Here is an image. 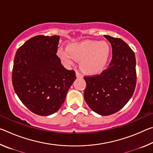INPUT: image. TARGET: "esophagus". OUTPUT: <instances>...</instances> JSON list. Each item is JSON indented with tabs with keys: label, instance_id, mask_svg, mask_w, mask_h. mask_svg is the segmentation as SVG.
<instances>
[{
	"label": "esophagus",
	"instance_id": "34e87169",
	"mask_svg": "<svg viewBox=\"0 0 153 153\" xmlns=\"http://www.w3.org/2000/svg\"><path fill=\"white\" fill-rule=\"evenodd\" d=\"M76 77H77V78H82V77H83L82 74H80L79 72H78V71H76Z\"/></svg>",
	"mask_w": 153,
	"mask_h": 153
}]
</instances>
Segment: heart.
Returning <instances> with one entry per match:
<instances>
[{
	"label": "heart",
	"instance_id": "b5f03b06",
	"mask_svg": "<svg viewBox=\"0 0 153 153\" xmlns=\"http://www.w3.org/2000/svg\"><path fill=\"white\" fill-rule=\"evenodd\" d=\"M109 52V46L107 42L87 40L72 44L68 48H59L57 55L68 66L73 65L77 60L81 61L82 70L87 74H94L105 68Z\"/></svg>",
	"mask_w": 153,
	"mask_h": 153
}]
</instances>
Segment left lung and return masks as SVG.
Instances as JSON below:
<instances>
[{
    "label": "left lung",
    "instance_id": "8db88e82",
    "mask_svg": "<svg viewBox=\"0 0 153 153\" xmlns=\"http://www.w3.org/2000/svg\"><path fill=\"white\" fill-rule=\"evenodd\" d=\"M112 46V59L100 75L85 76L84 99L100 115H110L122 108L132 97L136 85L135 54L120 38L105 35Z\"/></svg>",
    "mask_w": 153,
    "mask_h": 153
}]
</instances>
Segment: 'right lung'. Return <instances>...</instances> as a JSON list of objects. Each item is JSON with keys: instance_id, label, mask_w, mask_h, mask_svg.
I'll list each match as a JSON object with an SVG mask.
<instances>
[{"instance_id": "right-lung-1", "label": "right lung", "mask_w": 153, "mask_h": 153, "mask_svg": "<svg viewBox=\"0 0 153 153\" xmlns=\"http://www.w3.org/2000/svg\"><path fill=\"white\" fill-rule=\"evenodd\" d=\"M59 36H36L27 40L15 54L12 84L21 101L36 115L56 112L76 79L56 55Z\"/></svg>"}]
</instances>
